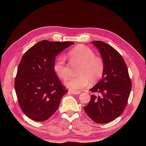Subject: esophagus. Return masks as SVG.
<instances>
[{
  "label": "esophagus",
  "mask_w": 146,
  "mask_h": 146,
  "mask_svg": "<svg viewBox=\"0 0 146 146\" xmlns=\"http://www.w3.org/2000/svg\"><path fill=\"white\" fill-rule=\"evenodd\" d=\"M69 92H70V93H72L73 94H80L81 92H79V91H69Z\"/></svg>",
  "instance_id": "34e87169"
}]
</instances>
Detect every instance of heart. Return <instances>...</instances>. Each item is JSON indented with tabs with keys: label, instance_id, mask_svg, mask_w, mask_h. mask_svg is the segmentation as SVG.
<instances>
[{
	"label": "heart",
	"instance_id": "b5f03b06",
	"mask_svg": "<svg viewBox=\"0 0 146 146\" xmlns=\"http://www.w3.org/2000/svg\"><path fill=\"white\" fill-rule=\"evenodd\" d=\"M69 56L74 61L82 64L78 71L80 76L70 77L64 82V85L73 91H80L91 83L98 82L102 77L105 64L103 60L96 56L95 52L89 47L78 46L69 52ZM55 72L60 78L66 79L69 70L64 57H58L54 66Z\"/></svg>",
	"mask_w": 146,
	"mask_h": 146
}]
</instances>
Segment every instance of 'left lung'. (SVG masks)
Here are the masks:
<instances>
[{
  "label": "left lung",
  "mask_w": 146,
  "mask_h": 146,
  "mask_svg": "<svg viewBox=\"0 0 146 146\" xmlns=\"http://www.w3.org/2000/svg\"><path fill=\"white\" fill-rule=\"evenodd\" d=\"M99 50L105 70L100 80L90 91L100 96L91 95V101L84 110L92 121L99 123L113 121L124 110L131 89L127 66L121 54L102 41H92Z\"/></svg>",
  "instance_id": "1"
}]
</instances>
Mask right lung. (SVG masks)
Masks as SVG:
<instances>
[{
  "label": "right lung",
  "instance_id": "obj_1",
  "mask_svg": "<svg viewBox=\"0 0 146 146\" xmlns=\"http://www.w3.org/2000/svg\"><path fill=\"white\" fill-rule=\"evenodd\" d=\"M74 44L43 40L22 57L15 88L20 107L30 119L46 121L58 109L61 99L68 91L54 69L55 57Z\"/></svg>",
  "mask_w": 146,
  "mask_h": 146
}]
</instances>
